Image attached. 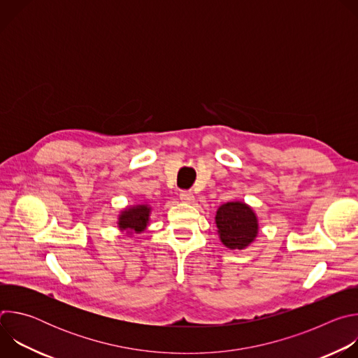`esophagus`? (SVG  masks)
Instances as JSON below:
<instances>
[{
  "label": "esophagus",
  "instance_id": "esophagus-1",
  "mask_svg": "<svg viewBox=\"0 0 358 358\" xmlns=\"http://www.w3.org/2000/svg\"><path fill=\"white\" fill-rule=\"evenodd\" d=\"M180 199L185 203H192L195 201V196L189 191H182V192H180Z\"/></svg>",
  "mask_w": 358,
  "mask_h": 358
}]
</instances>
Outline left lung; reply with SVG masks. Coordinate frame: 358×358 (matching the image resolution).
I'll list each match as a JSON object with an SVG mask.
<instances>
[{"mask_svg":"<svg viewBox=\"0 0 358 358\" xmlns=\"http://www.w3.org/2000/svg\"><path fill=\"white\" fill-rule=\"evenodd\" d=\"M215 224L221 242L232 250L248 248L258 236L257 214L243 201H229L217 210Z\"/></svg>","mask_w":358,"mask_h":358,"instance_id":"left-lung-1","label":"left lung"}]
</instances>
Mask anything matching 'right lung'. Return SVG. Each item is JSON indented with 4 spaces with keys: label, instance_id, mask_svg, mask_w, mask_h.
I'll return each instance as SVG.
<instances>
[{
    "label": "right lung",
    "instance_id": "add662e5",
    "mask_svg": "<svg viewBox=\"0 0 358 358\" xmlns=\"http://www.w3.org/2000/svg\"><path fill=\"white\" fill-rule=\"evenodd\" d=\"M151 207L148 203H137L124 208L117 218V227L120 231H126L127 235L141 234L145 231L150 221Z\"/></svg>",
    "mask_w": 358,
    "mask_h": 358
}]
</instances>
